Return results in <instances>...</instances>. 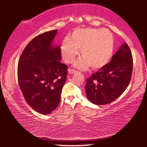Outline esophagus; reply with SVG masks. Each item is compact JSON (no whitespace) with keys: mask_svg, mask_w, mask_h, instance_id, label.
Masks as SVG:
<instances>
[{"mask_svg":"<svg viewBox=\"0 0 147 147\" xmlns=\"http://www.w3.org/2000/svg\"><path fill=\"white\" fill-rule=\"evenodd\" d=\"M78 73V71L74 70V69H69V74H74V73Z\"/></svg>","mask_w":147,"mask_h":147,"instance_id":"34e87169","label":"esophagus"}]
</instances>
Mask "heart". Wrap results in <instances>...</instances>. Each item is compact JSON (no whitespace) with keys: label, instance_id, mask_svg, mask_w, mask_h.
Instances as JSON below:
<instances>
[{"label":"heart","instance_id":"heart-1","mask_svg":"<svg viewBox=\"0 0 147 147\" xmlns=\"http://www.w3.org/2000/svg\"><path fill=\"white\" fill-rule=\"evenodd\" d=\"M113 48V36L108 30L79 28L62 41L61 54L65 61L71 63L80 50L82 58L79 59L75 65L81 69L89 65L92 69L98 70L110 60Z\"/></svg>","mask_w":147,"mask_h":147}]
</instances>
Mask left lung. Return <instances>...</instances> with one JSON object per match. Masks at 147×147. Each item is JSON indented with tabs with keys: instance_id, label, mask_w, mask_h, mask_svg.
Wrapping results in <instances>:
<instances>
[{
	"instance_id": "obj_1",
	"label": "left lung",
	"mask_w": 147,
	"mask_h": 147,
	"mask_svg": "<svg viewBox=\"0 0 147 147\" xmlns=\"http://www.w3.org/2000/svg\"><path fill=\"white\" fill-rule=\"evenodd\" d=\"M133 70V58L127 43L121 45L111 61L87 79L86 96L96 105L112 102L126 90Z\"/></svg>"
}]
</instances>
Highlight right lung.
I'll list each match as a JSON object with an SVG mask.
<instances>
[{
	"label": "right lung",
	"instance_id": "right-lung-1",
	"mask_svg": "<svg viewBox=\"0 0 147 147\" xmlns=\"http://www.w3.org/2000/svg\"><path fill=\"white\" fill-rule=\"evenodd\" d=\"M57 32H46L32 39L18 62L17 78L24 98L32 109L43 115L58 106L67 74V65L60 61V47L52 45Z\"/></svg>",
	"mask_w": 147,
	"mask_h": 147
}]
</instances>
